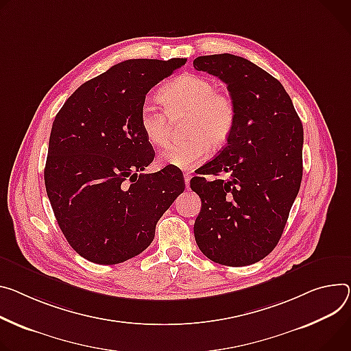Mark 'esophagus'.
I'll return each instance as SVG.
<instances>
[{"mask_svg":"<svg viewBox=\"0 0 351 351\" xmlns=\"http://www.w3.org/2000/svg\"><path fill=\"white\" fill-rule=\"evenodd\" d=\"M183 178H184V184H186V187H189V186H190V179H192V175H190L189 172H184V173H183Z\"/></svg>","mask_w":351,"mask_h":351,"instance_id":"esophagus-1","label":"esophagus"}]
</instances>
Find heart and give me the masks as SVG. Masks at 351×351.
<instances>
[{"mask_svg": "<svg viewBox=\"0 0 351 351\" xmlns=\"http://www.w3.org/2000/svg\"><path fill=\"white\" fill-rule=\"evenodd\" d=\"M165 110L145 104L140 110V129L148 144L162 147L168 136L169 117L186 113L183 120V140L169 143L159 155V164L179 169L197 167L208 148L224 147L235 129L237 108L230 95L219 90L214 80L184 74L158 93Z\"/></svg>", "mask_w": 351, "mask_h": 351, "instance_id": "1", "label": "heart"}]
</instances>
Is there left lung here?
Returning <instances> with one entry per match:
<instances>
[{
  "label": "left lung",
  "mask_w": 351,
  "mask_h": 351,
  "mask_svg": "<svg viewBox=\"0 0 351 351\" xmlns=\"http://www.w3.org/2000/svg\"><path fill=\"white\" fill-rule=\"evenodd\" d=\"M193 67L226 82L237 108L230 141L190 180L204 200L195 238L215 263L253 265L278 243L300 192L302 123L284 86L252 61L224 53L200 56Z\"/></svg>",
  "instance_id": "left-lung-1"
}]
</instances>
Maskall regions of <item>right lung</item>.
<instances>
[{
	"instance_id": "1",
	"label": "right lung",
	"mask_w": 351,
	"mask_h": 351,
	"mask_svg": "<svg viewBox=\"0 0 351 351\" xmlns=\"http://www.w3.org/2000/svg\"><path fill=\"white\" fill-rule=\"evenodd\" d=\"M186 62L134 58L82 84L57 113L45 168L61 232L84 259L117 265L145 250L183 193L175 167L140 173L154 149L140 129L145 95Z\"/></svg>"
}]
</instances>
